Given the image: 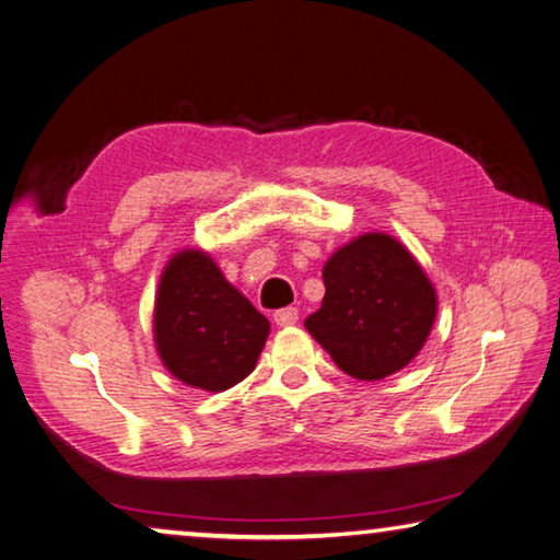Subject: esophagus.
<instances>
[{
    "mask_svg": "<svg viewBox=\"0 0 560 560\" xmlns=\"http://www.w3.org/2000/svg\"><path fill=\"white\" fill-rule=\"evenodd\" d=\"M273 323H277L279 328H289V325H296L299 323V308L289 306V308L277 311V313H273Z\"/></svg>",
    "mask_w": 560,
    "mask_h": 560,
    "instance_id": "obj_1",
    "label": "esophagus"
}]
</instances>
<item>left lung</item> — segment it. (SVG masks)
<instances>
[{
    "label": "left lung",
    "instance_id": "1",
    "mask_svg": "<svg viewBox=\"0 0 560 560\" xmlns=\"http://www.w3.org/2000/svg\"><path fill=\"white\" fill-rule=\"evenodd\" d=\"M325 296L306 330L362 382L404 370L429 340L439 293L419 259L386 232H364L323 267Z\"/></svg>",
    "mask_w": 560,
    "mask_h": 560
}]
</instances>
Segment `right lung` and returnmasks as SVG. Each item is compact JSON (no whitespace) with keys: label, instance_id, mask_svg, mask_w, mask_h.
Returning a JSON list of instances; mask_svg holds the SVG:
<instances>
[{"label":"right lung","instance_id":"obj_1","mask_svg":"<svg viewBox=\"0 0 560 560\" xmlns=\"http://www.w3.org/2000/svg\"><path fill=\"white\" fill-rule=\"evenodd\" d=\"M269 320L220 271L208 252H176L161 271L154 301V345L183 384L225 392L257 368Z\"/></svg>","mask_w":560,"mask_h":560}]
</instances>
